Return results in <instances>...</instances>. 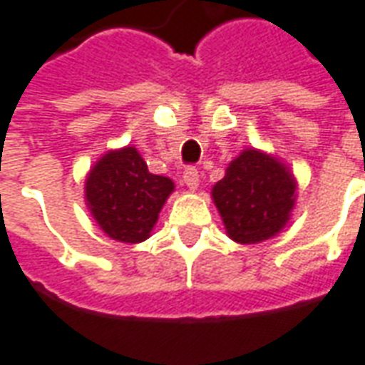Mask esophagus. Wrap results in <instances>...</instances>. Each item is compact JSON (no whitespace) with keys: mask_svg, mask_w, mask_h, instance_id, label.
I'll use <instances>...</instances> for the list:
<instances>
[{"mask_svg":"<svg viewBox=\"0 0 365 365\" xmlns=\"http://www.w3.org/2000/svg\"><path fill=\"white\" fill-rule=\"evenodd\" d=\"M182 180L190 190H196L200 185V171L196 167H186L185 173H182Z\"/></svg>","mask_w":365,"mask_h":365,"instance_id":"esophagus-1","label":"esophagus"}]
</instances>
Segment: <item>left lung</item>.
<instances>
[{
	"label": "left lung",
	"instance_id": "1",
	"mask_svg": "<svg viewBox=\"0 0 365 365\" xmlns=\"http://www.w3.org/2000/svg\"><path fill=\"white\" fill-rule=\"evenodd\" d=\"M212 196L233 241L260 243L280 233L295 202V180L274 157L245 150L231 161Z\"/></svg>",
	"mask_w": 365,
	"mask_h": 365
}]
</instances>
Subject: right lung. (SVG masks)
Returning a JSON list of instances; mask_svg holds the SVG:
<instances>
[{"label": "right lung", "instance_id": "obj_1", "mask_svg": "<svg viewBox=\"0 0 365 365\" xmlns=\"http://www.w3.org/2000/svg\"><path fill=\"white\" fill-rule=\"evenodd\" d=\"M173 180L148 171L135 148L108 151L85 180V200L108 237L140 243L150 237Z\"/></svg>", "mask_w": 365, "mask_h": 365}]
</instances>
